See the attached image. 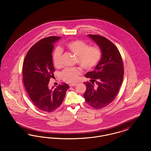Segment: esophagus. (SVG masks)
Returning <instances> with one entry per match:
<instances>
[{
  "instance_id": "1",
  "label": "esophagus",
  "mask_w": 151,
  "mask_h": 151,
  "mask_svg": "<svg viewBox=\"0 0 151 151\" xmlns=\"http://www.w3.org/2000/svg\"><path fill=\"white\" fill-rule=\"evenodd\" d=\"M77 85L76 83H75V84H70L69 86H76Z\"/></svg>"
}]
</instances>
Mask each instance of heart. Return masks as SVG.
I'll return each instance as SVG.
<instances>
[{
  "mask_svg": "<svg viewBox=\"0 0 151 151\" xmlns=\"http://www.w3.org/2000/svg\"><path fill=\"white\" fill-rule=\"evenodd\" d=\"M65 47L68 51L76 55V62L83 69L90 70L97 65L101 57L100 49L96 46H89L83 41L75 40L65 44ZM62 49L58 47L53 53L52 60L55 67L61 66ZM82 71L79 67L67 68L62 72V78L65 81L75 83L79 79Z\"/></svg>",
  "mask_w": 151,
  "mask_h": 151,
  "instance_id": "heart-1",
  "label": "heart"
}]
</instances>
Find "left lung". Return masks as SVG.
Returning <instances> with one entry per match:
<instances>
[{"mask_svg": "<svg viewBox=\"0 0 151 151\" xmlns=\"http://www.w3.org/2000/svg\"><path fill=\"white\" fill-rule=\"evenodd\" d=\"M88 36L99 46L102 57L93 71L85 75L91 79L92 83H84L86 87L84 97L90 106L100 109L111 103L118 93L123 79V63L114 43L103 36ZM94 82L96 87L93 86Z\"/></svg>", "mask_w": 151, "mask_h": 151, "instance_id": "obj_1", "label": "left lung"}]
</instances>
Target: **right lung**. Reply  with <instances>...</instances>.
Returning <instances> with one entry per match:
<instances>
[{"mask_svg":"<svg viewBox=\"0 0 151 151\" xmlns=\"http://www.w3.org/2000/svg\"><path fill=\"white\" fill-rule=\"evenodd\" d=\"M60 37L50 36L35 43L28 51L22 65L23 83L33 104L38 109L53 111L62 103L69 86L63 83L49 89L50 79L54 77L52 52L54 43Z\"/></svg>","mask_w":151,"mask_h":151,"instance_id":"add662e5","label":"right lung"}]
</instances>
